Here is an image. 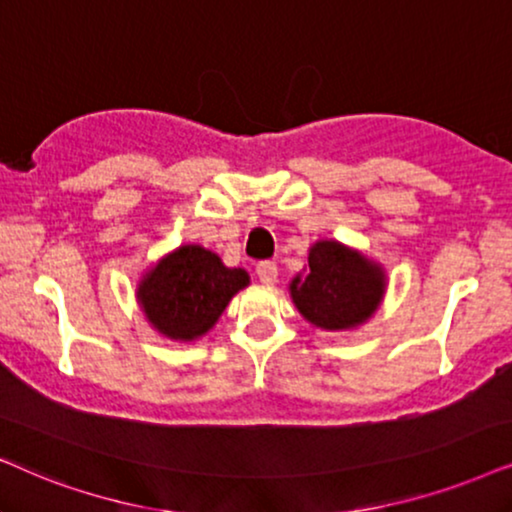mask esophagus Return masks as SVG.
<instances>
[{"mask_svg":"<svg viewBox=\"0 0 512 512\" xmlns=\"http://www.w3.org/2000/svg\"><path fill=\"white\" fill-rule=\"evenodd\" d=\"M257 278H260V281L264 283V286H274L276 283V278H278V269H276V264L274 262H260L257 264Z\"/></svg>","mask_w":512,"mask_h":512,"instance_id":"1","label":"esophagus"}]
</instances>
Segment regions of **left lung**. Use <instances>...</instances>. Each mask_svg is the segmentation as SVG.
Returning <instances> with one entry per match:
<instances>
[{
  "instance_id": "left-lung-1",
  "label": "left lung",
  "mask_w": 512,
  "mask_h": 512,
  "mask_svg": "<svg viewBox=\"0 0 512 512\" xmlns=\"http://www.w3.org/2000/svg\"><path fill=\"white\" fill-rule=\"evenodd\" d=\"M307 274L290 283L297 312L321 331H349L368 321L385 295L380 264L338 241L309 248Z\"/></svg>"
}]
</instances>
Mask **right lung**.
<instances>
[{
  "mask_svg": "<svg viewBox=\"0 0 512 512\" xmlns=\"http://www.w3.org/2000/svg\"><path fill=\"white\" fill-rule=\"evenodd\" d=\"M250 283L245 269H229L203 245H181L146 271L137 300L160 335L191 342L215 326L238 290Z\"/></svg>",
  "mask_w": 512,
  "mask_h": 512,
  "instance_id": "add662e5",
  "label": "right lung"
}]
</instances>
